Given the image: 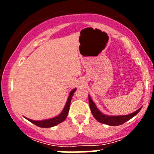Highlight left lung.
I'll return each instance as SVG.
<instances>
[{"label":"left lung","instance_id":"1","mask_svg":"<svg viewBox=\"0 0 154 154\" xmlns=\"http://www.w3.org/2000/svg\"><path fill=\"white\" fill-rule=\"evenodd\" d=\"M88 100H89V105L90 108H91V113L92 114H93V116H94L95 119L98 122H99L109 125V126H118V125H122V124L128 122V120L132 119V117H134V116L140 111V109H142V107H140V109H137V110L134 111L133 113L127 114V115H106V114H103V113L97 108L96 105H95L94 102L93 101V100L91 99L90 95H88Z\"/></svg>","mask_w":154,"mask_h":154}]
</instances>
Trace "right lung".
<instances>
[{
	"label": "right lung",
	"instance_id": "right-lung-1",
	"mask_svg": "<svg viewBox=\"0 0 154 154\" xmlns=\"http://www.w3.org/2000/svg\"><path fill=\"white\" fill-rule=\"evenodd\" d=\"M77 90V88H75V89L72 90L70 91L69 94L68 98H67L66 103L65 104L64 107H63L62 111L56 116L55 117L51 118V119H44V120H39V121H37V120H32L30 119H28V118L24 117L26 119H27L28 121H29L30 122H32L34 125H37L38 127H40V128H52V127L56 126L59 124L61 123L62 122L64 121L66 119L67 115H68L69 113V106H70V103H71V100H72V98L73 96L74 93Z\"/></svg>",
	"mask_w": 154,
	"mask_h": 154
}]
</instances>
